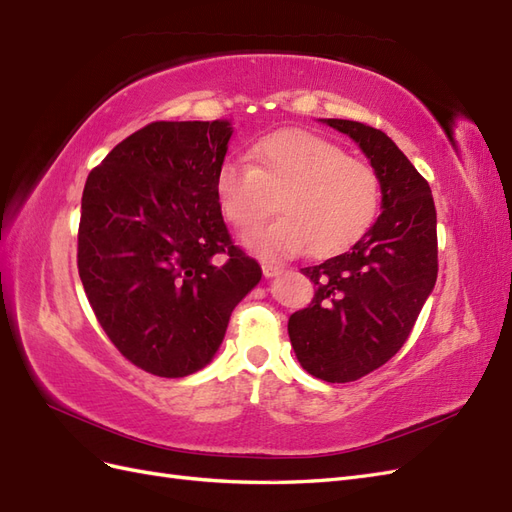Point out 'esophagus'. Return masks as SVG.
Masks as SVG:
<instances>
[{
	"label": "esophagus",
	"instance_id": "esophagus-1",
	"mask_svg": "<svg viewBox=\"0 0 512 512\" xmlns=\"http://www.w3.org/2000/svg\"><path fill=\"white\" fill-rule=\"evenodd\" d=\"M284 271L282 265H271V262H262V273H265V277H275L280 275Z\"/></svg>",
	"mask_w": 512,
	"mask_h": 512
}]
</instances>
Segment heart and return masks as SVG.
<instances>
[{
    "label": "heart",
    "mask_w": 512,
    "mask_h": 512,
    "mask_svg": "<svg viewBox=\"0 0 512 512\" xmlns=\"http://www.w3.org/2000/svg\"><path fill=\"white\" fill-rule=\"evenodd\" d=\"M254 164L226 160L215 175L224 218L247 230L275 207L282 218L252 230L245 245L262 258H284L309 247L312 256L346 250L374 222L380 181L369 164L305 130H277L252 147Z\"/></svg>",
    "instance_id": "heart-1"
}]
</instances>
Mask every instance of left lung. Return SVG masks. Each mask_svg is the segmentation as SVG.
I'll return each mask as SVG.
<instances>
[{
  "mask_svg": "<svg viewBox=\"0 0 512 512\" xmlns=\"http://www.w3.org/2000/svg\"><path fill=\"white\" fill-rule=\"evenodd\" d=\"M324 123L348 134L371 162L382 213L350 252L301 269L316 292L288 318V335L309 374L352 382L406 344L436 286V205L425 177L382 130L348 119Z\"/></svg>",
  "mask_w": 512,
  "mask_h": 512,
  "instance_id": "left-lung-1",
  "label": "left lung"
}]
</instances>
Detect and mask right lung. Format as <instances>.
<instances>
[{"instance_id": "1", "label": "right lung", "mask_w": 512, "mask_h": 512, "mask_svg": "<svg viewBox=\"0 0 512 512\" xmlns=\"http://www.w3.org/2000/svg\"><path fill=\"white\" fill-rule=\"evenodd\" d=\"M230 136L228 121H153L85 183L76 254L85 294L115 348L153 376L203 369L260 282L215 194Z\"/></svg>"}]
</instances>
